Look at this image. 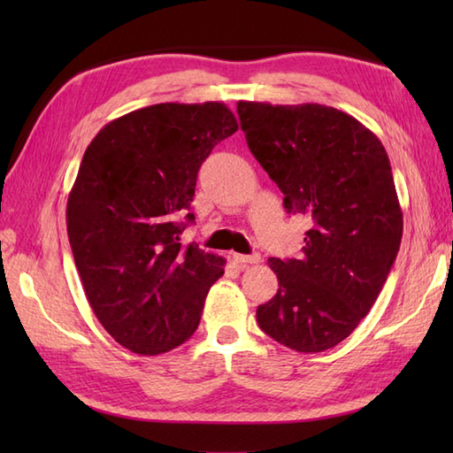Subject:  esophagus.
<instances>
[{"mask_svg":"<svg viewBox=\"0 0 453 453\" xmlns=\"http://www.w3.org/2000/svg\"><path fill=\"white\" fill-rule=\"evenodd\" d=\"M234 261L239 265H255L261 261V255L253 253V255H234Z\"/></svg>","mask_w":453,"mask_h":453,"instance_id":"obj_1","label":"esophagus"}]
</instances>
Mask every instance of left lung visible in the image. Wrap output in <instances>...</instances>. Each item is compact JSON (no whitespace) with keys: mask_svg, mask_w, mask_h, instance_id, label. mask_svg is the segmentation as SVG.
<instances>
[{"mask_svg":"<svg viewBox=\"0 0 453 453\" xmlns=\"http://www.w3.org/2000/svg\"><path fill=\"white\" fill-rule=\"evenodd\" d=\"M237 114L286 211L311 221L300 258H268L278 292L257 307V323L292 350L333 349L372 310L399 253L403 211L386 148L325 104L239 101Z\"/></svg>","mask_w":453,"mask_h":453,"instance_id":"obj_1","label":"left lung"}]
</instances>
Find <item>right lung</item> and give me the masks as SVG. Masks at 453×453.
<instances>
[{
  "mask_svg": "<svg viewBox=\"0 0 453 453\" xmlns=\"http://www.w3.org/2000/svg\"><path fill=\"white\" fill-rule=\"evenodd\" d=\"M234 132L224 103H161L109 122L85 150L67 237L93 313L124 349L163 354L196 331L226 258L179 242L198 169Z\"/></svg>",
  "mask_w": 453,
  "mask_h": 453,
  "instance_id": "obj_1",
  "label": "right lung"
}]
</instances>
